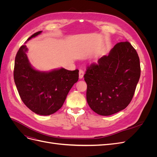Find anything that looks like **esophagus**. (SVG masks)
<instances>
[{
  "instance_id": "1",
  "label": "esophagus",
  "mask_w": 157,
  "mask_h": 157,
  "mask_svg": "<svg viewBox=\"0 0 157 157\" xmlns=\"http://www.w3.org/2000/svg\"><path fill=\"white\" fill-rule=\"evenodd\" d=\"M84 76V71L82 69L79 70V78H82Z\"/></svg>"
}]
</instances>
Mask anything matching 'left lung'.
I'll use <instances>...</instances> for the list:
<instances>
[{"mask_svg":"<svg viewBox=\"0 0 157 157\" xmlns=\"http://www.w3.org/2000/svg\"><path fill=\"white\" fill-rule=\"evenodd\" d=\"M140 73L136 50L129 42H118L108 56L87 67L84 77L90 107L102 116L124 109L134 96Z\"/></svg>","mask_w":157,"mask_h":157,"instance_id":"left-lung-1","label":"left lung"}]
</instances>
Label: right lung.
<instances>
[{
	"instance_id": "1",
	"label": "right lung",
	"mask_w": 157,
	"mask_h": 157,
	"mask_svg": "<svg viewBox=\"0 0 157 157\" xmlns=\"http://www.w3.org/2000/svg\"><path fill=\"white\" fill-rule=\"evenodd\" d=\"M38 31L27 40L39 35ZM27 48L22 45L17 52L13 78L22 101L30 110L40 115H50L62 107L73 84L78 80V70L64 68L50 72L33 69L27 58Z\"/></svg>"
}]
</instances>
